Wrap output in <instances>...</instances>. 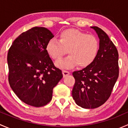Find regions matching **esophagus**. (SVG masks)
Here are the masks:
<instances>
[{"mask_svg": "<svg viewBox=\"0 0 128 128\" xmlns=\"http://www.w3.org/2000/svg\"><path fill=\"white\" fill-rule=\"evenodd\" d=\"M62 74H63V76L64 77H66V76H68V75L70 74V72L69 71H68V70H62Z\"/></svg>", "mask_w": 128, "mask_h": 128, "instance_id": "1", "label": "esophagus"}]
</instances>
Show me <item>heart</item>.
Returning a JSON list of instances; mask_svg holds the SVG:
<instances>
[{
	"mask_svg": "<svg viewBox=\"0 0 128 128\" xmlns=\"http://www.w3.org/2000/svg\"><path fill=\"white\" fill-rule=\"evenodd\" d=\"M98 38L75 29L61 32L59 41L51 39L48 42L46 50L54 60H59L68 51L69 56L59 60L56 66L60 69H71L77 64L86 68L94 61L99 50Z\"/></svg>",
	"mask_w": 128,
	"mask_h": 128,
	"instance_id": "b5f03b06",
	"label": "heart"
}]
</instances>
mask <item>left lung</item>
I'll return each mask as SVG.
<instances>
[{"instance_id": "left-lung-1", "label": "left lung", "mask_w": 128, "mask_h": 128, "mask_svg": "<svg viewBox=\"0 0 128 128\" xmlns=\"http://www.w3.org/2000/svg\"><path fill=\"white\" fill-rule=\"evenodd\" d=\"M91 28L100 40L97 56L91 64L72 73L76 80L72 97L77 105L87 109L99 107L109 98L119 76L116 48L101 28Z\"/></svg>"}]
</instances>
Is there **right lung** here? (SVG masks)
Listing matches in <instances>:
<instances>
[{"mask_svg":"<svg viewBox=\"0 0 128 128\" xmlns=\"http://www.w3.org/2000/svg\"><path fill=\"white\" fill-rule=\"evenodd\" d=\"M53 37L46 28L33 27L19 35L8 50L10 87L23 102L33 106L48 104L53 88L63 77L46 50Z\"/></svg>","mask_w":128,"mask_h":128,"instance_id":"1","label":"right lung"}]
</instances>
